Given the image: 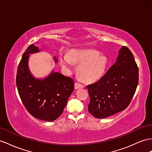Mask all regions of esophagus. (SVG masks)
Segmentation results:
<instances>
[{
	"label": "esophagus",
	"mask_w": 152,
	"mask_h": 152,
	"mask_svg": "<svg viewBox=\"0 0 152 152\" xmlns=\"http://www.w3.org/2000/svg\"><path fill=\"white\" fill-rule=\"evenodd\" d=\"M84 86L83 85H81L80 83H75V89H79V88H83Z\"/></svg>",
	"instance_id": "34e87169"
}]
</instances>
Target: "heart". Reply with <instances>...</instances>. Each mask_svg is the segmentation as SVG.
Segmentation results:
<instances>
[{
    "mask_svg": "<svg viewBox=\"0 0 152 152\" xmlns=\"http://www.w3.org/2000/svg\"><path fill=\"white\" fill-rule=\"evenodd\" d=\"M59 61L67 71H71L72 64L78 65L77 75L87 83L95 82L102 78L108 65L107 57L94 49H71L67 54L60 53Z\"/></svg>",
    "mask_w": 152,
    "mask_h": 152,
    "instance_id": "heart-1",
    "label": "heart"
}]
</instances>
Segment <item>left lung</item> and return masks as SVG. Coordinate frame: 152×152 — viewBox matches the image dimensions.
Instances as JSON below:
<instances>
[{"instance_id": "8db88e82", "label": "left lung", "mask_w": 152, "mask_h": 152, "mask_svg": "<svg viewBox=\"0 0 152 152\" xmlns=\"http://www.w3.org/2000/svg\"><path fill=\"white\" fill-rule=\"evenodd\" d=\"M138 81V67L133 54L123 46L115 63L105 75L87 86L91 99L88 112L95 118L103 119L124 110L133 98Z\"/></svg>"}]
</instances>
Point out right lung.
I'll list each match as a JSON object with an SVG mask.
<instances>
[{
	"mask_svg": "<svg viewBox=\"0 0 152 152\" xmlns=\"http://www.w3.org/2000/svg\"><path fill=\"white\" fill-rule=\"evenodd\" d=\"M40 51L34 44L26 49L18 65L16 84L22 103L29 113L38 119L53 121L63 112L75 89V82L54 69L43 78L34 77L29 67V56ZM53 60L58 63L56 57Z\"/></svg>",
	"mask_w": 152,
	"mask_h": 152,
	"instance_id": "right-lung-1",
	"label": "right lung"
}]
</instances>
